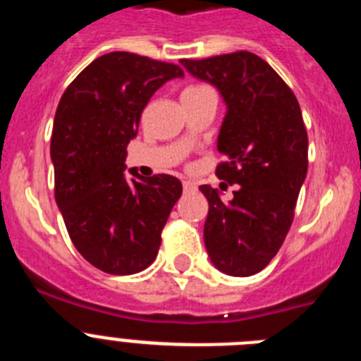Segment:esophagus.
Instances as JSON below:
<instances>
[{
    "mask_svg": "<svg viewBox=\"0 0 361 361\" xmlns=\"http://www.w3.org/2000/svg\"><path fill=\"white\" fill-rule=\"evenodd\" d=\"M184 186V191H191V190H195V183H191V180H184L183 183Z\"/></svg>",
    "mask_w": 361,
    "mask_h": 361,
    "instance_id": "34e87169",
    "label": "esophagus"
}]
</instances>
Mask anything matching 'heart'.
<instances>
[{
    "label": "heart",
    "mask_w": 361,
    "mask_h": 361,
    "mask_svg": "<svg viewBox=\"0 0 361 361\" xmlns=\"http://www.w3.org/2000/svg\"><path fill=\"white\" fill-rule=\"evenodd\" d=\"M204 88H206V86H188L183 94H191V92H199V90H204Z\"/></svg>",
    "instance_id": "1"
}]
</instances>
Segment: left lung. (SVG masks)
Listing matches in <instances>:
<instances>
[{
    "label": "left lung",
    "mask_w": 361,
    "mask_h": 361,
    "mask_svg": "<svg viewBox=\"0 0 361 361\" xmlns=\"http://www.w3.org/2000/svg\"><path fill=\"white\" fill-rule=\"evenodd\" d=\"M193 78L213 85L226 103L216 149L228 161L219 178L238 184L224 202L204 184L209 212L204 244L209 260L231 276H251L279 253L307 175V132L295 94L262 57L233 52L180 59Z\"/></svg>",
    "instance_id": "left-lung-1"
}]
</instances>
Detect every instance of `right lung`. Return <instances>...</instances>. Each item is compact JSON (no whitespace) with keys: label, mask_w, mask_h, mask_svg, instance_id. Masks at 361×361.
Listing matches in <instances>:
<instances>
[{"label":"right lung","mask_w":361,"mask_h":361,"mask_svg":"<svg viewBox=\"0 0 361 361\" xmlns=\"http://www.w3.org/2000/svg\"><path fill=\"white\" fill-rule=\"evenodd\" d=\"M180 66L130 52L97 57L70 82L54 117L50 159L56 202L75 250L108 275H133L155 260L183 184L126 170V146L152 95Z\"/></svg>","instance_id":"add662e5"}]
</instances>
